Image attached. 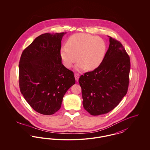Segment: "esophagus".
Here are the masks:
<instances>
[{"mask_svg": "<svg viewBox=\"0 0 150 150\" xmlns=\"http://www.w3.org/2000/svg\"><path fill=\"white\" fill-rule=\"evenodd\" d=\"M75 80H76V81L78 82L79 80V74H75Z\"/></svg>", "mask_w": 150, "mask_h": 150, "instance_id": "34e87169", "label": "esophagus"}]
</instances>
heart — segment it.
<instances>
[{
  "label": "heart",
  "mask_w": 150,
  "mask_h": 150,
  "mask_svg": "<svg viewBox=\"0 0 150 150\" xmlns=\"http://www.w3.org/2000/svg\"><path fill=\"white\" fill-rule=\"evenodd\" d=\"M66 46L60 48L59 54L64 66L71 67L78 59L76 69L78 71L93 70L102 63L107 50L105 41L100 37L84 33H76L70 36Z\"/></svg>",
  "instance_id": "heart-1"
}]
</instances>
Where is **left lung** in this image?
<instances>
[{
    "label": "left lung",
    "mask_w": 150,
    "mask_h": 150,
    "mask_svg": "<svg viewBox=\"0 0 150 150\" xmlns=\"http://www.w3.org/2000/svg\"><path fill=\"white\" fill-rule=\"evenodd\" d=\"M108 36L110 44L102 63L79 79L83 107L94 116L112 110L128 89L130 58L120 42Z\"/></svg>",
    "instance_id": "8db88e82"
}]
</instances>
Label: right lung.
<instances>
[{
  "instance_id": "right-lung-1",
  "label": "right lung",
  "mask_w": 150,
  "mask_h": 150,
  "mask_svg": "<svg viewBox=\"0 0 150 150\" xmlns=\"http://www.w3.org/2000/svg\"><path fill=\"white\" fill-rule=\"evenodd\" d=\"M66 33H45L23 51L19 63V85L25 100L36 112L58 111L67 90L75 83L73 72L62 64L59 50Z\"/></svg>"
}]
</instances>
